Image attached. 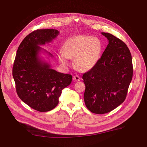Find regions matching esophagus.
<instances>
[{"instance_id": "1", "label": "esophagus", "mask_w": 147, "mask_h": 147, "mask_svg": "<svg viewBox=\"0 0 147 147\" xmlns=\"http://www.w3.org/2000/svg\"><path fill=\"white\" fill-rule=\"evenodd\" d=\"M73 80L75 82H78L80 80V77L77 75H74V76H73Z\"/></svg>"}]
</instances>
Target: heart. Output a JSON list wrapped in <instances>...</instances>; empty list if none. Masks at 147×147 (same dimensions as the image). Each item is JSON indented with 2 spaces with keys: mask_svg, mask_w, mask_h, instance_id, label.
I'll return each instance as SVG.
<instances>
[{
  "mask_svg": "<svg viewBox=\"0 0 147 147\" xmlns=\"http://www.w3.org/2000/svg\"><path fill=\"white\" fill-rule=\"evenodd\" d=\"M102 50L99 39L85 35H78L67 41L63 47L64 55H59V60L64 65H69L67 58L74 59L78 70L85 72L92 68L99 60Z\"/></svg>",
  "mask_w": 147,
  "mask_h": 147,
  "instance_id": "heart-1",
  "label": "heart"
}]
</instances>
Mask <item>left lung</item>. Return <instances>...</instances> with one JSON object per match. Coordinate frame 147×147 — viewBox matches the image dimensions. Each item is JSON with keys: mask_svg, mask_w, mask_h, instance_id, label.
<instances>
[{"mask_svg": "<svg viewBox=\"0 0 147 147\" xmlns=\"http://www.w3.org/2000/svg\"><path fill=\"white\" fill-rule=\"evenodd\" d=\"M109 44L95 65L83 75L84 103L96 114L111 112L125 100L132 78L131 52L122 40L102 32Z\"/></svg>", "mask_w": 147, "mask_h": 147, "instance_id": "left-lung-1", "label": "left lung"}]
</instances>
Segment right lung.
<instances>
[{"label":"right lung","instance_id":"obj_1","mask_svg":"<svg viewBox=\"0 0 147 147\" xmlns=\"http://www.w3.org/2000/svg\"><path fill=\"white\" fill-rule=\"evenodd\" d=\"M56 29H45L33 31L20 45L13 66V77L20 98L31 108L45 112L55 108L59 103L62 90L72 82L71 75L57 72L43 61L39 53L40 45L50 43L59 35Z\"/></svg>","mask_w":147,"mask_h":147}]
</instances>
